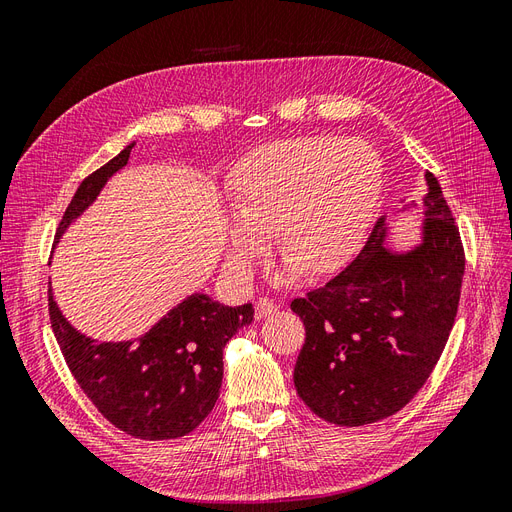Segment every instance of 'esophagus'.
I'll return each instance as SVG.
<instances>
[{
	"mask_svg": "<svg viewBox=\"0 0 512 512\" xmlns=\"http://www.w3.org/2000/svg\"><path fill=\"white\" fill-rule=\"evenodd\" d=\"M275 309H277V303H275L273 299L262 297V299L256 301V316H258V318H265V316L273 314Z\"/></svg>",
	"mask_w": 512,
	"mask_h": 512,
	"instance_id": "obj_1",
	"label": "esophagus"
}]
</instances>
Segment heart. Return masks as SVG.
I'll list each match as a JSON object with an SVG mask.
<instances>
[{
	"instance_id": "b5f03b06",
	"label": "heart",
	"mask_w": 512,
	"mask_h": 512,
	"mask_svg": "<svg viewBox=\"0 0 512 512\" xmlns=\"http://www.w3.org/2000/svg\"><path fill=\"white\" fill-rule=\"evenodd\" d=\"M380 190V158L363 141L312 136L256 149L230 177L232 269L250 271L275 230L277 250L292 262L275 282L294 265L316 275L337 269L361 245Z\"/></svg>"
}]
</instances>
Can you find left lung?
<instances>
[{
  "label": "left lung",
  "instance_id": "left-lung-1",
  "mask_svg": "<svg viewBox=\"0 0 512 512\" xmlns=\"http://www.w3.org/2000/svg\"><path fill=\"white\" fill-rule=\"evenodd\" d=\"M425 177L427 218L416 250L391 254L378 220L342 273L290 303L305 324L294 386L327 423L361 427L399 412L423 389L451 335L466 252L438 179Z\"/></svg>",
  "mask_w": 512,
  "mask_h": 512
}]
</instances>
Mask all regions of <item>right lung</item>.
Listing matches in <instances>:
<instances>
[{
    "mask_svg": "<svg viewBox=\"0 0 512 512\" xmlns=\"http://www.w3.org/2000/svg\"><path fill=\"white\" fill-rule=\"evenodd\" d=\"M128 145L119 156L83 179L57 228L94 203L106 179L128 164ZM49 316L66 365L98 412L138 440H175L205 421L220 397L224 346L254 320L252 303L226 307L194 294L143 337L100 344L74 331L49 288Z\"/></svg>",
    "mask_w": 512,
    "mask_h": 512,
    "instance_id": "right-lung-1",
    "label": "right lung"
}]
</instances>
